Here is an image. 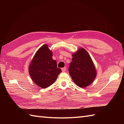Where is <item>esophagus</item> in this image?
<instances>
[{"label": "esophagus", "instance_id": "1", "mask_svg": "<svg viewBox=\"0 0 124 124\" xmlns=\"http://www.w3.org/2000/svg\"><path fill=\"white\" fill-rule=\"evenodd\" d=\"M62 72H64V71H65L66 70V67H64V68H62Z\"/></svg>", "mask_w": 124, "mask_h": 124}]
</instances>
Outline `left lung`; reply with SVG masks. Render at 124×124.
<instances>
[{
  "label": "left lung",
  "instance_id": "left-lung-1",
  "mask_svg": "<svg viewBox=\"0 0 124 124\" xmlns=\"http://www.w3.org/2000/svg\"><path fill=\"white\" fill-rule=\"evenodd\" d=\"M69 73L74 83L81 88L91 85L97 76L94 63L88 52L80 47L72 54Z\"/></svg>",
  "mask_w": 124,
  "mask_h": 124
}]
</instances>
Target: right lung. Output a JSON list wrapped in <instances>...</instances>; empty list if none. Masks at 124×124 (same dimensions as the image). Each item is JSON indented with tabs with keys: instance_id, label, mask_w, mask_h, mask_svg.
Wrapping results in <instances>:
<instances>
[{
	"instance_id": "right-lung-1",
	"label": "right lung",
	"mask_w": 124,
	"mask_h": 124,
	"mask_svg": "<svg viewBox=\"0 0 124 124\" xmlns=\"http://www.w3.org/2000/svg\"><path fill=\"white\" fill-rule=\"evenodd\" d=\"M52 56L53 53L48 45H43L36 52L29 66V73L32 80L42 88L53 84L62 72Z\"/></svg>"
}]
</instances>
